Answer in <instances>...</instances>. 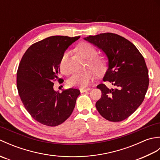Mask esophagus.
I'll return each instance as SVG.
<instances>
[{
  "mask_svg": "<svg viewBox=\"0 0 160 160\" xmlns=\"http://www.w3.org/2000/svg\"><path fill=\"white\" fill-rule=\"evenodd\" d=\"M89 90H90L89 88H87V89H80V92H81V93L86 92V91H89Z\"/></svg>",
  "mask_w": 160,
  "mask_h": 160,
  "instance_id": "esophagus-1",
  "label": "esophagus"
}]
</instances>
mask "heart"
Segmentation results:
<instances>
[{
	"mask_svg": "<svg viewBox=\"0 0 160 160\" xmlns=\"http://www.w3.org/2000/svg\"><path fill=\"white\" fill-rule=\"evenodd\" d=\"M77 52L88 60V67L98 75H100L106 70L107 62L104 58L96 56L97 51L89 43L82 42L76 47ZM68 53L63 54L60 62V71L64 74L68 73L67 69V59ZM95 75L91 71H87L83 73H76L71 76L68 80V84L71 87H79L81 89L86 88L94 79Z\"/></svg>",
	"mask_w": 160,
	"mask_h": 160,
	"instance_id": "heart-1",
	"label": "heart"
}]
</instances>
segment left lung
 Wrapping results in <instances>:
<instances>
[{
  "label": "left lung",
  "instance_id": "obj_1",
  "mask_svg": "<svg viewBox=\"0 0 160 160\" xmlns=\"http://www.w3.org/2000/svg\"><path fill=\"white\" fill-rule=\"evenodd\" d=\"M106 55L108 69L103 78L113 89L104 84L96 107L106 120L120 122L128 118L143 102L148 87V71L144 57L133 44L113 33H104L84 38Z\"/></svg>",
  "mask_w": 160,
  "mask_h": 160
}]
</instances>
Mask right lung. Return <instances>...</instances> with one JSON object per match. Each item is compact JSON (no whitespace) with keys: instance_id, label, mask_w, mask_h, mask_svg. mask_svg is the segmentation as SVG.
<instances>
[{"instance_id":"1","label":"right lung","mask_w":160,"mask_h":160,"mask_svg":"<svg viewBox=\"0 0 160 160\" xmlns=\"http://www.w3.org/2000/svg\"><path fill=\"white\" fill-rule=\"evenodd\" d=\"M80 36H50L30 46L17 71V89L24 107L40 123L56 127L72 113L80 91L53 89L58 82L60 62L66 49Z\"/></svg>"}]
</instances>
